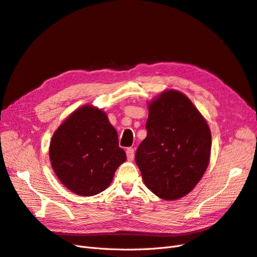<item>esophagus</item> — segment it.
Returning <instances> with one entry per match:
<instances>
[{
    "label": "esophagus",
    "mask_w": 257,
    "mask_h": 257,
    "mask_svg": "<svg viewBox=\"0 0 257 257\" xmlns=\"http://www.w3.org/2000/svg\"><path fill=\"white\" fill-rule=\"evenodd\" d=\"M134 149L133 148H127L126 149V157H127V160L130 161V162H132L134 160Z\"/></svg>",
    "instance_id": "obj_1"
}]
</instances>
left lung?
Here are the masks:
<instances>
[{
  "instance_id": "8db88e82",
  "label": "left lung",
  "mask_w": 257,
  "mask_h": 257,
  "mask_svg": "<svg viewBox=\"0 0 257 257\" xmlns=\"http://www.w3.org/2000/svg\"><path fill=\"white\" fill-rule=\"evenodd\" d=\"M148 109V133L136 151V164L155 195L179 199L195 188L208 167L210 128L190 98L176 90L162 92Z\"/></svg>"
}]
</instances>
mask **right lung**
<instances>
[{"label":"right lung","mask_w":257,"mask_h":257,"mask_svg":"<svg viewBox=\"0 0 257 257\" xmlns=\"http://www.w3.org/2000/svg\"><path fill=\"white\" fill-rule=\"evenodd\" d=\"M53 172L69 191L93 196L105 191L114 172L126 160L118 133L107 114L84 105L54 132L49 148Z\"/></svg>","instance_id":"add662e5"}]
</instances>
